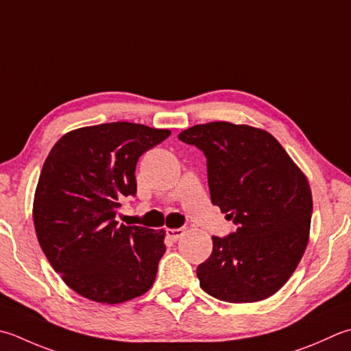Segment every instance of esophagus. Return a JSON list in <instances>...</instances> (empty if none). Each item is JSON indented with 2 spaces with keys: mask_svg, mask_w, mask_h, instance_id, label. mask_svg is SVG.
Wrapping results in <instances>:
<instances>
[{
  "mask_svg": "<svg viewBox=\"0 0 351 351\" xmlns=\"http://www.w3.org/2000/svg\"><path fill=\"white\" fill-rule=\"evenodd\" d=\"M184 230L182 228H169L167 231H166V234H167V237L170 239V240H173V242H176L178 239H181L182 236H184Z\"/></svg>",
  "mask_w": 351,
  "mask_h": 351,
  "instance_id": "1",
  "label": "esophagus"
}]
</instances>
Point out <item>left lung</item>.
Returning <instances> with one entry per match:
<instances>
[{
  "instance_id": "left-lung-1",
  "label": "left lung",
  "mask_w": 351,
  "mask_h": 351,
  "mask_svg": "<svg viewBox=\"0 0 351 351\" xmlns=\"http://www.w3.org/2000/svg\"><path fill=\"white\" fill-rule=\"evenodd\" d=\"M178 138L207 156L211 202L237 225L213 236L197 266L202 289L228 303H256L280 291L297 269L311 232L312 191L306 175L263 129L213 121Z\"/></svg>"
}]
</instances>
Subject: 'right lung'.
I'll use <instances>...</instances> for the list:
<instances>
[{
    "label": "right lung",
    "instance_id": "obj_1",
    "mask_svg": "<svg viewBox=\"0 0 351 351\" xmlns=\"http://www.w3.org/2000/svg\"><path fill=\"white\" fill-rule=\"evenodd\" d=\"M169 135L105 123L71 130L48 154L33 199L34 230L53 269L82 297L119 304L152 287L166 231L123 225L115 215L120 199L136 193L138 158Z\"/></svg>",
    "mask_w": 351,
    "mask_h": 351
}]
</instances>
